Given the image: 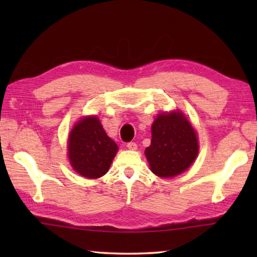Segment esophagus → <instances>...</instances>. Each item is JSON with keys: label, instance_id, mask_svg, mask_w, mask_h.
Returning <instances> with one entry per match:
<instances>
[{"label": "esophagus", "instance_id": "34e87169", "mask_svg": "<svg viewBox=\"0 0 257 257\" xmlns=\"http://www.w3.org/2000/svg\"><path fill=\"white\" fill-rule=\"evenodd\" d=\"M127 147H128L129 150L135 151V150H137V144L135 142H129L128 144H127Z\"/></svg>", "mask_w": 257, "mask_h": 257}]
</instances>
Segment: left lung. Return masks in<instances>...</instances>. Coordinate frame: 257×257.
I'll return each instance as SVG.
<instances>
[{"label":"left lung","instance_id":"left-lung-1","mask_svg":"<svg viewBox=\"0 0 257 257\" xmlns=\"http://www.w3.org/2000/svg\"><path fill=\"white\" fill-rule=\"evenodd\" d=\"M197 153L196 133L180 112L163 113L155 119L151 145L145 151L152 172L163 178L180 175Z\"/></svg>","mask_w":257,"mask_h":257}]
</instances>
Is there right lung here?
Listing matches in <instances>:
<instances>
[{"label": "right lung", "instance_id": "right-lung-1", "mask_svg": "<svg viewBox=\"0 0 257 257\" xmlns=\"http://www.w3.org/2000/svg\"><path fill=\"white\" fill-rule=\"evenodd\" d=\"M68 150L72 168L82 177L95 179L107 172L118 146L107 137L97 116H87L71 130Z\"/></svg>", "mask_w": 257, "mask_h": 257}]
</instances>
